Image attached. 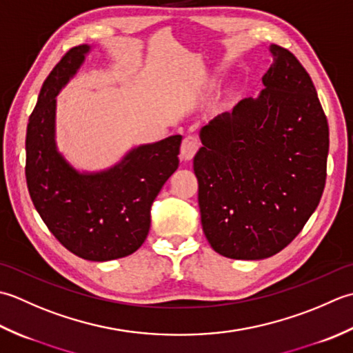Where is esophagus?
<instances>
[{
    "label": "esophagus",
    "instance_id": "1",
    "mask_svg": "<svg viewBox=\"0 0 353 353\" xmlns=\"http://www.w3.org/2000/svg\"><path fill=\"white\" fill-rule=\"evenodd\" d=\"M199 149V140L196 135H187L181 143V158L185 161L192 160Z\"/></svg>",
    "mask_w": 353,
    "mask_h": 353
}]
</instances>
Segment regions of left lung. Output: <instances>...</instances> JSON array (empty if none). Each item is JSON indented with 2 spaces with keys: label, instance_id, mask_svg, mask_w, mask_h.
Masks as SVG:
<instances>
[{
  "label": "left lung",
  "instance_id": "8db88e82",
  "mask_svg": "<svg viewBox=\"0 0 353 353\" xmlns=\"http://www.w3.org/2000/svg\"><path fill=\"white\" fill-rule=\"evenodd\" d=\"M256 99L201 128L193 158L201 224L216 253L259 261L282 251L311 218L326 183L329 126L307 71L286 48Z\"/></svg>",
  "mask_w": 353,
  "mask_h": 353
}]
</instances>
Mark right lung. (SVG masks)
Wrapping results in <instances>:
<instances>
[{
  "mask_svg": "<svg viewBox=\"0 0 353 353\" xmlns=\"http://www.w3.org/2000/svg\"><path fill=\"white\" fill-rule=\"evenodd\" d=\"M91 46L62 57L28 119L26 179L36 212L71 253L92 262L132 254L146 241L150 205L178 169L181 135L132 148L99 172L71 166L56 145V96L82 67Z\"/></svg>",
  "mask_w": 353,
  "mask_h": 353,
  "instance_id": "1",
  "label": "right lung"
}]
</instances>
